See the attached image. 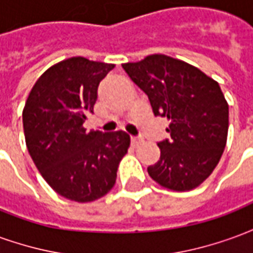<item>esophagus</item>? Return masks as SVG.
Segmentation results:
<instances>
[{
  "instance_id": "esophagus-1",
  "label": "esophagus",
  "mask_w": 253,
  "mask_h": 253,
  "mask_svg": "<svg viewBox=\"0 0 253 253\" xmlns=\"http://www.w3.org/2000/svg\"><path fill=\"white\" fill-rule=\"evenodd\" d=\"M142 142H143L142 138H135V137L131 138V145H132V146H138V145H141Z\"/></svg>"
}]
</instances>
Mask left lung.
<instances>
[{"instance_id":"8db88e82","label":"left lung","mask_w":253,"mask_h":253,"mask_svg":"<svg viewBox=\"0 0 253 253\" xmlns=\"http://www.w3.org/2000/svg\"><path fill=\"white\" fill-rule=\"evenodd\" d=\"M122 67L148 94L154 115L169 121L170 139L159 143L161 156L148 168L150 177L172 191L201 186L219 163L228 139L229 105L217 81L164 54Z\"/></svg>"}]
</instances>
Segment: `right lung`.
Here are the masks:
<instances>
[{
	"label": "right lung",
	"mask_w": 253,
	"mask_h": 253,
	"mask_svg": "<svg viewBox=\"0 0 253 253\" xmlns=\"http://www.w3.org/2000/svg\"><path fill=\"white\" fill-rule=\"evenodd\" d=\"M115 67L72 57L48 67L31 89L23 110L27 149L43 179L70 201L88 203L115 186L130 148L125 131H86L100 81Z\"/></svg>",
	"instance_id": "right-lung-1"
}]
</instances>
